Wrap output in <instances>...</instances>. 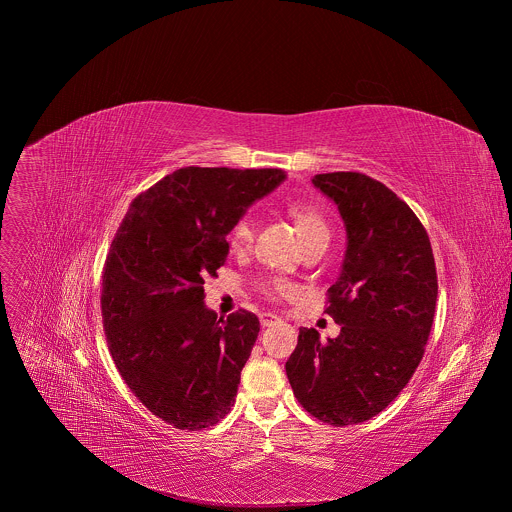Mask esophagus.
Wrapping results in <instances>:
<instances>
[{"instance_id": "1", "label": "esophagus", "mask_w": 512, "mask_h": 512, "mask_svg": "<svg viewBox=\"0 0 512 512\" xmlns=\"http://www.w3.org/2000/svg\"><path fill=\"white\" fill-rule=\"evenodd\" d=\"M259 322H261V326H271V324L279 322V316L265 312V314H259Z\"/></svg>"}]
</instances>
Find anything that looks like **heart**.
I'll return each instance as SVG.
<instances>
[{"instance_id":"obj_1","label":"heart","mask_w":512,"mask_h":512,"mask_svg":"<svg viewBox=\"0 0 512 512\" xmlns=\"http://www.w3.org/2000/svg\"><path fill=\"white\" fill-rule=\"evenodd\" d=\"M289 216L300 233L304 247L312 245V243H320V241H326V243L330 241V227L326 223L324 214L316 206L296 202L289 206ZM253 233H255V227H253L251 218L249 216L239 218V221L233 225V229L229 231L231 247L235 251L245 249L253 241ZM263 291L267 296H283L289 291V285L283 279H269L263 283Z\"/></svg>"}]
</instances>
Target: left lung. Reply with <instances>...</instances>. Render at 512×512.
I'll use <instances>...</instances> for the list:
<instances>
[{"label": "left lung", "mask_w": 512, "mask_h": 512, "mask_svg": "<svg viewBox=\"0 0 512 512\" xmlns=\"http://www.w3.org/2000/svg\"><path fill=\"white\" fill-rule=\"evenodd\" d=\"M346 227L340 277L326 314L338 338L302 328L285 373L300 405L328 425L362 423L409 383L431 332L437 273L427 231L383 182L360 172L316 174Z\"/></svg>", "instance_id": "8db88e82"}]
</instances>
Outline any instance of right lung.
<instances>
[{
  "instance_id": "obj_1",
  "label": "right lung",
  "mask_w": 512,
  "mask_h": 512,
  "mask_svg": "<svg viewBox=\"0 0 512 512\" xmlns=\"http://www.w3.org/2000/svg\"><path fill=\"white\" fill-rule=\"evenodd\" d=\"M285 180L277 168H180L133 198L103 267L101 314L115 367L162 421L196 431L235 405L259 334L253 312L204 306L245 210Z\"/></svg>"
}]
</instances>
